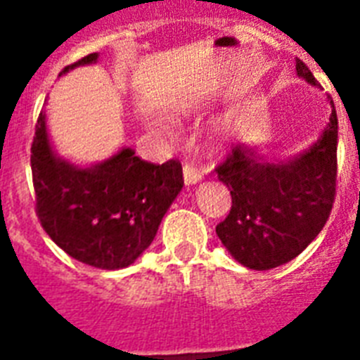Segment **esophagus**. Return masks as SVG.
I'll return each instance as SVG.
<instances>
[{
  "label": "esophagus",
  "mask_w": 360,
  "mask_h": 360,
  "mask_svg": "<svg viewBox=\"0 0 360 360\" xmlns=\"http://www.w3.org/2000/svg\"><path fill=\"white\" fill-rule=\"evenodd\" d=\"M183 177H185V185H196V183L202 181L200 169L194 168L192 164H185V166H183Z\"/></svg>",
  "instance_id": "34e87169"
}]
</instances>
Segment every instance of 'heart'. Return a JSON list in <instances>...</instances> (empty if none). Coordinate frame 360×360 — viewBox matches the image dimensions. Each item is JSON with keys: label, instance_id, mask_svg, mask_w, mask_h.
<instances>
[{"label": "heart", "instance_id": "heart-1", "mask_svg": "<svg viewBox=\"0 0 360 360\" xmlns=\"http://www.w3.org/2000/svg\"><path fill=\"white\" fill-rule=\"evenodd\" d=\"M151 129L153 130H158V132H164V124L160 123V121H151Z\"/></svg>", "mask_w": 360, "mask_h": 360}]
</instances>
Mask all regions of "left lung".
I'll return each instance as SVG.
<instances>
[{
  "instance_id": "obj_1",
  "label": "left lung",
  "mask_w": 360,
  "mask_h": 360,
  "mask_svg": "<svg viewBox=\"0 0 360 360\" xmlns=\"http://www.w3.org/2000/svg\"><path fill=\"white\" fill-rule=\"evenodd\" d=\"M297 75L318 86L297 59ZM333 104V101H330ZM338 120L333 104L318 141L285 160H269L256 147L239 143L217 168L230 188V214L217 236L240 265L269 271L297 257L329 219L336 194Z\"/></svg>"
}]
</instances>
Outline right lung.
I'll return each mask as SVG.
<instances>
[{
    "label": "right lung",
    "mask_w": 360,
    "mask_h": 360,
    "mask_svg": "<svg viewBox=\"0 0 360 360\" xmlns=\"http://www.w3.org/2000/svg\"><path fill=\"white\" fill-rule=\"evenodd\" d=\"M97 59L89 53L61 75ZM31 174L37 217L50 239L70 257L106 271L129 267L141 256L183 188L177 160L146 162L130 147L87 168L58 157L44 112L35 124Z\"/></svg>",
    "instance_id": "right-lung-1"
}]
</instances>
